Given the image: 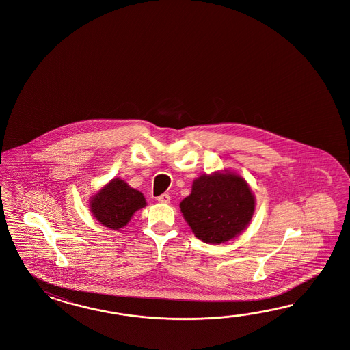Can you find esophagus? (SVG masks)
Wrapping results in <instances>:
<instances>
[{
    "instance_id": "esophagus-1",
    "label": "esophagus",
    "mask_w": 350,
    "mask_h": 350,
    "mask_svg": "<svg viewBox=\"0 0 350 350\" xmlns=\"http://www.w3.org/2000/svg\"><path fill=\"white\" fill-rule=\"evenodd\" d=\"M157 200L159 201V202H161V204H170L172 198H170L169 193H163V195H160V196L157 198Z\"/></svg>"
}]
</instances>
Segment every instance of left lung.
I'll list each match as a JSON object with an SVG mask.
<instances>
[{
  "label": "left lung",
  "mask_w": 350,
  "mask_h": 350,
  "mask_svg": "<svg viewBox=\"0 0 350 350\" xmlns=\"http://www.w3.org/2000/svg\"><path fill=\"white\" fill-rule=\"evenodd\" d=\"M180 210L193 235L206 244H224L249 226L255 196L245 178L229 170L202 174Z\"/></svg>",
  "instance_id": "left-lung-1"
}]
</instances>
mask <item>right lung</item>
Segmentation results:
<instances>
[{
	"label": "right lung",
	"mask_w": 350,
	"mask_h": 350,
	"mask_svg": "<svg viewBox=\"0 0 350 350\" xmlns=\"http://www.w3.org/2000/svg\"><path fill=\"white\" fill-rule=\"evenodd\" d=\"M89 206L98 223L112 230H120L137 210L146 206V200L142 193L125 180L113 178L91 196Z\"/></svg>",
	"instance_id": "1"
}]
</instances>
